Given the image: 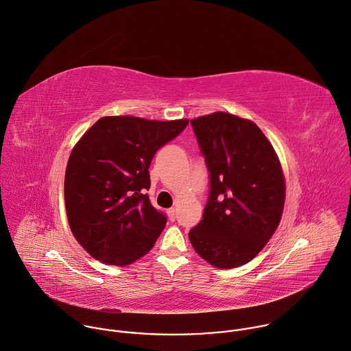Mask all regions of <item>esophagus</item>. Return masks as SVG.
<instances>
[{
	"label": "esophagus",
	"mask_w": 351,
	"mask_h": 351,
	"mask_svg": "<svg viewBox=\"0 0 351 351\" xmlns=\"http://www.w3.org/2000/svg\"><path fill=\"white\" fill-rule=\"evenodd\" d=\"M167 215H169V219H170V221H176V218H177V211H176V208H169V210H167Z\"/></svg>",
	"instance_id": "esophagus-1"
}]
</instances>
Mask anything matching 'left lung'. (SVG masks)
<instances>
[{
	"instance_id": "1",
	"label": "left lung",
	"mask_w": 351,
	"mask_h": 351,
	"mask_svg": "<svg viewBox=\"0 0 351 351\" xmlns=\"http://www.w3.org/2000/svg\"><path fill=\"white\" fill-rule=\"evenodd\" d=\"M191 125L210 173V195L189 240L213 266H241L261 252L280 223L285 202L280 160L248 119L214 112Z\"/></svg>"
}]
</instances>
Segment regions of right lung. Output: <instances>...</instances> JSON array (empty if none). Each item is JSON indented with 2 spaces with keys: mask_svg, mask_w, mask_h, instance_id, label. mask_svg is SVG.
<instances>
[{
  "mask_svg": "<svg viewBox=\"0 0 351 351\" xmlns=\"http://www.w3.org/2000/svg\"><path fill=\"white\" fill-rule=\"evenodd\" d=\"M188 119L104 117L74 147L64 177L71 232L97 261L126 266L144 256L165 229L166 215L149 202V165Z\"/></svg>",
  "mask_w": 351,
  "mask_h": 351,
  "instance_id": "1",
  "label": "right lung"
}]
</instances>
